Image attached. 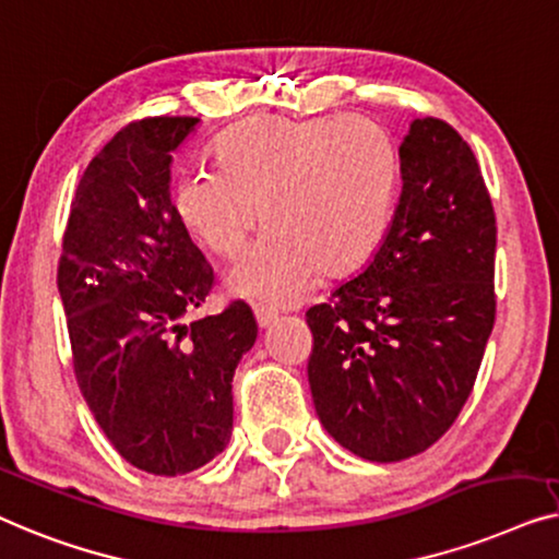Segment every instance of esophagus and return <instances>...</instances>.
Listing matches in <instances>:
<instances>
[{"label":"esophagus","mask_w":559,"mask_h":559,"mask_svg":"<svg viewBox=\"0 0 559 559\" xmlns=\"http://www.w3.org/2000/svg\"><path fill=\"white\" fill-rule=\"evenodd\" d=\"M253 313H255V321H258V326H261V329L271 326L273 321L278 319V311H273V309H265V306H253Z\"/></svg>","instance_id":"esophagus-1"}]
</instances>
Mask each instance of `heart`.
<instances>
[{"label": "heart", "instance_id": "1", "mask_svg": "<svg viewBox=\"0 0 559 559\" xmlns=\"http://www.w3.org/2000/svg\"><path fill=\"white\" fill-rule=\"evenodd\" d=\"M215 162L217 171H185L171 202L185 230L227 261L263 210L271 227L227 276L250 301L298 304L324 271L367 263L390 227L400 156L369 116H253L219 136Z\"/></svg>", "mask_w": 559, "mask_h": 559}]
</instances>
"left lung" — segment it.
<instances>
[{
    "label": "left lung",
    "instance_id": "1",
    "mask_svg": "<svg viewBox=\"0 0 559 559\" xmlns=\"http://www.w3.org/2000/svg\"><path fill=\"white\" fill-rule=\"evenodd\" d=\"M400 175L372 261L306 311L321 426L377 463L423 453L453 426L497 317V217L471 146L445 121L415 119Z\"/></svg>",
    "mask_w": 559,
    "mask_h": 559
}]
</instances>
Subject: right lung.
<instances>
[{
	"label": "right lung",
	"mask_w": 559,
	"mask_h": 559,
	"mask_svg": "<svg viewBox=\"0 0 559 559\" xmlns=\"http://www.w3.org/2000/svg\"><path fill=\"white\" fill-rule=\"evenodd\" d=\"M200 119L154 116L121 129L78 182L58 265L78 388L131 466L182 476L233 433V374L255 344L248 304L185 321L212 269L169 194L171 152Z\"/></svg>",
	"instance_id": "right-lung-1"
}]
</instances>
